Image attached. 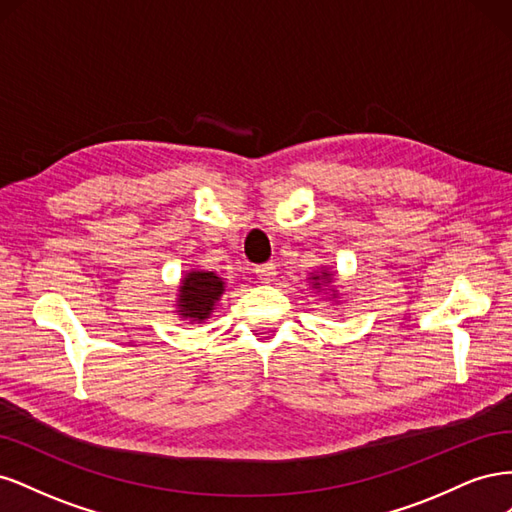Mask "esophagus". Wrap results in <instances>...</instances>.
Listing matches in <instances>:
<instances>
[{"instance_id": "34e87169", "label": "esophagus", "mask_w": 512, "mask_h": 512, "mask_svg": "<svg viewBox=\"0 0 512 512\" xmlns=\"http://www.w3.org/2000/svg\"><path fill=\"white\" fill-rule=\"evenodd\" d=\"M275 265L273 262H267V265H260V267H256V275H258V280L260 282H265V284H271L273 280H275Z\"/></svg>"}]
</instances>
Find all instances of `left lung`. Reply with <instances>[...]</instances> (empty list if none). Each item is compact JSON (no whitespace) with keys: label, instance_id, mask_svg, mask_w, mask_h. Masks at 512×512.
Returning a JSON list of instances; mask_svg holds the SVG:
<instances>
[{"label":"left lung","instance_id":"obj_1","mask_svg":"<svg viewBox=\"0 0 512 512\" xmlns=\"http://www.w3.org/2000/svg\"><path fill=\"white\" fill-rule=\"evenodd\" d=\"M307 282H309V286H312V290H316V292H324L326 294L329 291L330 294L327 295L329 301H337L339 299V290L333 286L335 273L329 271V267H320L314 273H309Z\"/></svg>","mask_w":512,"mask_h":512}]
</instances>
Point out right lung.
Masks as SVG:
<instances>
[{"label":"right lung","instance_id":"add662e5","mask_svg":"<svg viewBox=\"0 0 512 512\" xmlns=\"http://www.w3.org/2000/svg\"><path fill=\"white\" fill-rule=\"evenodd\" d=\"M226 292L224 277L215 271L190 269L183 271L177 286L175 314L190 324H203L215 312V305Z\"/></svg>","mask_w":512,"mask_h":512}]
</instances>
